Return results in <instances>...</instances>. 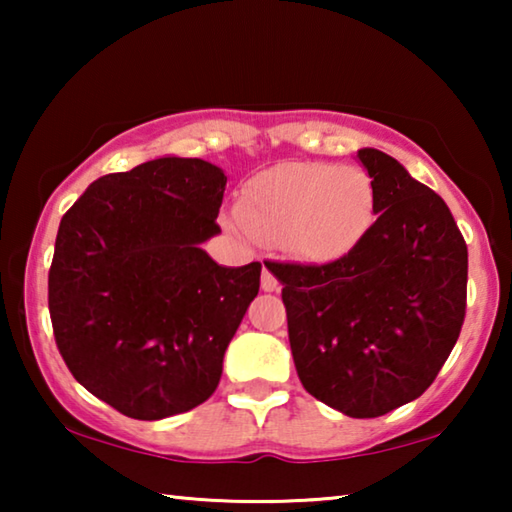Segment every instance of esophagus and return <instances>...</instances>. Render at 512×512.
<instances>
[{"instance_id": "1", "label": "esophagus", "mask_w": 512, "mask_h": 512, "mask_svg": "<svg viewBox=\"0 0 512 512\" xmlns=\"http://www.w3.org/2000/svg\"><path fill=\"white\" fill-rule=\"evenodd\" d=\"M262 289L268 293L280 289V282H277V277L273 275V271L268 266H264V271H262Z\"/></svg>"}]
</instances>
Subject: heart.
Instances as JSON below:
<instances>
[{
	"label": "heart",
	"mask_w": 512,
	"mask_h": 512,
	"mask_svg": "<svg viewBox=\"0 0 512 512\" xmlns=\"http://www.w3.org/2000/svg\"><path fill=\"white\" fill-rule=\"evenodd\" d=\"M379 194L366 171L325 162H284L248 180L232 230L280 239L287 253L311 266L343 262L370 235Z\"/></svg>",
	"instance_id": "obj_1"
}]
</instances>
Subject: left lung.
<instances>
[{"label": "left lung", "instance_id": "left-lung-1", "mask_svg": "<svg viewBox=\"0 0 512 512\" xmlns=\"http://www.w3.org/2000/svg\"><path fill=\"white\" fill-rule=\"evenodd\" d=\"M357 160L379 194L366 241L329 266L268 268L284 284L307 393L350 418H379L418 400L456 345L467 246L443 198L395 158L359 149Z\"/></svg>", "mask_w": 512, "mask_h": 512}]
</instances>
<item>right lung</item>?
I'll return each mask as SVG.
<instances>
[{
    "label": "right lung",
    "mask_w": 512,
    "mask_h": 512,
    "mask_svg": "<svg viewBox=\"0 0 512 512\" xmlns=\"http://www.w3.org/2000/svg\"><path fill=\"white\" fill-rule=\"evenodd\" d=\"M225 173L160 155L108 173L63 216L49 271L56 345L83 388L135 420L203 404L259 291L262 264L221 266L203 244Z\"/></svg>",
    "instance_id": "right-lung-1"
}]
</instances>
